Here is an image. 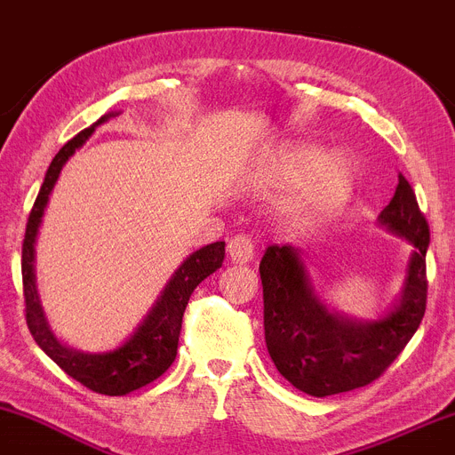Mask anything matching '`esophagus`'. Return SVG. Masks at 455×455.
I'll use <instances>...</instances> for the list:
<instances>
[{
  "instance_id": "1",
  "label": "esophagus",
  "mask_w": 455,
  "mask_h": 455,
  "mask_svg": "<svg viewBox=\"0 0 455 455\" xmlns=\"http://www.w3.org/2000/svg\"><path fill=\"white\" fill-rule=\"evenodd\" d=\"M227 252L233 263L245 265L254 259V242L248 237V235H235L227 245Z\"/></svg>"
}]
</instances>
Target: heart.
Returning a JSON list of instances; mask_svg holds the SVG:
<instances>
[{
  "label": "heart",
  "instance_id": "1",
  "mask_svg": "<svg viewBox=\"0 0 455 455\" xmlns=\"http://www.w3.org/2000/svg\"><path fill=\"white\" fill-rule=\"evenodd\" d=\"M291 207L301 218H321L340 210L351 196L355 186V166L348 156L323 149L297 148L286 151L271 164L267 186H295Z\"/></svg>",
  "mask_w": 455,
  "mask_h": 455
}]
</instances>
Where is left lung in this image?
<instances>
[{
    "mask_svg": "<svg viewBox=\"0 0 455 455\" xmlns=\"http://www.w3.org/2000/svg\"><path fill=\"white\" fill-rule=\"evenodd\" d=\"M377 222L406 239L412 250L400 297L374 321L329 310L293 245H269L260 259L269 357L282 377L307 395L325 398L372 383L409 344L424 318L430 231L415 192L402 175Z\"/></svg>",
    "mask_w": 455,
    "mask_h": 455,
    "instance_id": "1",
    "label": "left lung"
}]
</instances>
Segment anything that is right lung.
Masks as SVG:
<instances>
[{
    "instance_id": "1",
    "label": "right lung",
    "mask_w": 455,
    "mask_h": 455,
    "mask_svg": "<svg viewBox=\"0 0 455 455\" xmlns=\"http://www.w3.org/2000/svg\"><path fill=\"white\" fill-rule=\"evenodd\" d=\"M119 113L122 111L102 115L96 124L78 132L75 139L68 140L64 148L57 151L44 175L38 198L31 207L28 228H25L23 263H20L25 312H28L25 316H28V327L36 344L64 370L68 377L85 385L87 389L104 395H126L130 391H137L149 385L151 380L162 377L171 368L177 355L181 318H184L188 299H190L192 291L207 275L222 267L224 260V242L203 245L201 250L186 257L184 263L173 271L164 289L160 291V295L156 297L154 306L149 307L143 321L134 327V331L130 333L126 340L119 347L111 348V351L83 353L68 347L55 336L49 318H46L43 301H40L38 284H36V239H38L40 224H43L51 192H53L57 180H60L66 162L75 156L76 149H81L87 143V139L96 132L98 126L117 117Z\"/></svg>"
}]
</instances>
